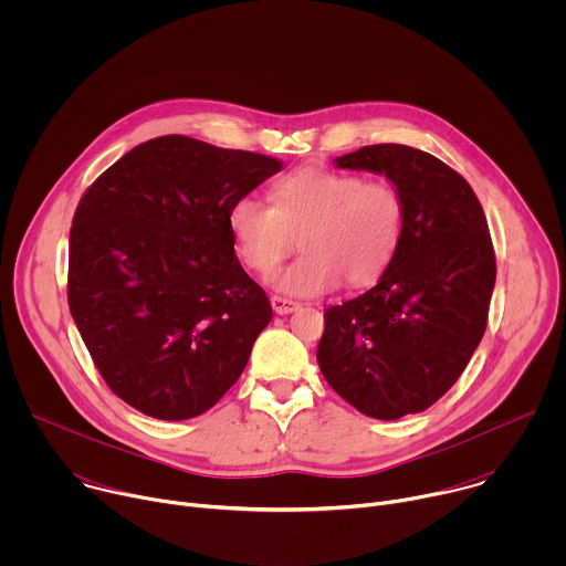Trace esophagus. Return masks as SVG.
<instances>
[{
	"label": "esophagus",
	"instance_id": "34e87169",
	"mask_svg": "<svg viewBox=\"0 0 566 566\" xmlns=\"http://www.w3.org/2000/svg\"><path fill=\"white\" fill-rule=\"evenodd\" d=\"M271 306H273V311H275L277 315H289V313H293V311L300 308L297 302H293V300H289V297H280V295H273V297H271Z\"/></svg>",
	"mask_w": 566,
	"mask_h": 566
}]
</instances>
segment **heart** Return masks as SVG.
Masks as SVG:
<instances>
[{
  "label": "heart",
  "mask_w": 566,
  "mask_h": 566,
  "mask_svg": "<svg viewBox=\"0 0 566 566\" xmlns=\"http://www.w3.org/2000/svg\"><path fill=\"white\" fill-rule=\"evenodd\" d=\"M271 203L241 197L228 212L239 260L273 271L300 237L302 253L269 282L275 291L311 297L340 286L374 284L394 262L406 234V201L389 181L304 168L280 179Z\"/></svg>",
  "instance_id": "b5f03b06"
}]
</instances>
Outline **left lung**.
Listing matches in <instances>:
<instances>
[{"label":"left lung","instance_id":"obj_1","mask_svg":"<svg viewBox=\"0 0 566 566\" xmlns=\"http://www.w3.org/2000/svg\"><path fill=\"white\" fill-rule=\"evenodd\" d=\"M336 168L385 175L406 201V234L363 295L325 311L317 365L358 412L396 421L437 402L486 332L495 251L468 181L410 145H367Z\"/></svg>","mask_w":566,"mask_h":566}]
</instances>
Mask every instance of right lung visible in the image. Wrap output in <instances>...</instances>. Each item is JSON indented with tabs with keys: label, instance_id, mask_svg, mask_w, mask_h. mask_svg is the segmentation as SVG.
<instances>
[{
	"label": "right lung",
	"instance_id": "1",
	"mask_svg": "<svg viewBox=\"0 0 566 566\" xmlns=\"http://www.w3.org/2000/svg\"><path fill=\"white\" fill-rule=\"evenodd\" d=\"M282 160L188 136L151 138L96 179L69 234V308L109 389L186 421L237 382L273 317L234 255L232 203Z\"/></svg>",
	"mask_w": 566,
	"mask_h": 566
}]
</instances>
